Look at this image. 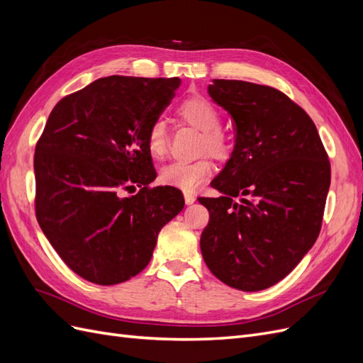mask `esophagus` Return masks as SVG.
Returning <instances> with one entry per match:
<instances>
[{"label":"esophagus","instance_id":"esophagus-1","mask_svg":"<svg viewBox=\"0 0 363 363\" xmlns=\"http://www.w3.org/2000/svg\"><path fill=\"white\" fill-rule=\"evenodd\" d=\"M195 201V195L194 194H189V192H186L184 194V203L186 204H192Z\"/></svg>","mask_w":363,"mask_h":363}]
</instances>
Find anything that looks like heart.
Instances as JSON below:
<instances>
[{
  "mask_svg": "<svg viewBox=\"0 0 363 363\" xmlns=\"http://www.w3.org/2000/svg\"><path fill=\"white\" fill-rule=\"evenodd\" d=\"M179 118L195 130L201 131L200 151L208 152L216 160H227L232 152V142L219 128L221 119L216 107L204 96L194 95L177 107ZM147 148L152 157H163L168 151L167 128L162 121H155L147 131ZM213 172V164L207 157L195 162H172L160 169L162 183L174 186L184 192H192Z\"/></svg>",
  "mask_w": 363,
  "mask_h": 363,
  "instance_id": "heart-1",
  "label": "heart"
}]
</instances>
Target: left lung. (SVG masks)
Wrapping results in <instances>:
<instances>
[{
  "mask_svg": "<svg viewBox=\"0 0 363 363\" xmlns=\"http://www.w3.org/2000/svg\"><path fill=\"white\" fill-rule=\"evenodd\" d=\"M207 92L232 116L235 148L212 180L201 255L216 279L255 292L279 283L320 235L330 162L311 116L283 92L213 80Z\"/></svg>",
  "mask_w": 363,
  "mask_h": 363,
  "instance_id": "1",
  "label": "left lung"
}]
</instances>
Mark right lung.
<instances>
[{
  "mask_svg": "<svg viewBox=\"0 0 363 363\" xmlns=\"http://www.w3.org/2000/svg\"><path fill=\"white\" fill-rule=\"evenodd\" d=\"M180 86L172 79L111 75L52 108L35 151L36 218L62 260L87 281L118 284L151 260L183 194L148 184L156 169L148 127ZM140 192L121 197V190Z\"/></svg>",
  "mask_w": 363,
  "mask_h": 363,
  "instance_id": "1",
  "label": "right lung"
}]
</instances>
